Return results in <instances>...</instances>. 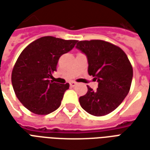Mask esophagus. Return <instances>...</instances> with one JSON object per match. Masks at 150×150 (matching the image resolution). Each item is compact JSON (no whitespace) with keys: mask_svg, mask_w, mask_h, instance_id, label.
Returning <instances> with one entry per match:
<instances>
[{"mask_svg":"<svg viewBox=\"0 0 150 150\" xmlns=\"http://www.w3.org/2000/svg\"><path fill=\"white\" fill-rule=\"evenodd\" d=\"M76 84H77V83H75V82L74 81H72L70 83V86H71V87H75Z\"/></svg>","mask_w":150,"mask_h":150,"instance_id":"obj_1","label":"esophagus"}]
</instances>
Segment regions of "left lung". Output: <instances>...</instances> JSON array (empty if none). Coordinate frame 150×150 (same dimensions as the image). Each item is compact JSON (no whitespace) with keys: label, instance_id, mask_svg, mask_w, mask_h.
<instances>
[{"label":"left lung","instance_id":"8db88e82","mask_svg":"<svg viewBox=\"0 0 150 150\" xmlns=\"http://www.w3.org/2000/svg\"><path fill=\"white\" fill-rule=\"evenodd\" d=\"M75 47L87 56L88 74L98 82L96 91L88 86V92L79 97V104L91 115L105 116L115 110L129 93L132 65L122 50L105 41H77Z\"/></svg>","mask_w":150,"mask_h":150}]
</instances>
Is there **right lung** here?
Returning <instances> with one entry per match:
<instances>
[{"instance_id": "obj_1", "label": "right lung", "mask_w": 150, "mask_h": 150, "mask_svg": "<svg viewBox=\"0 0 150 150\" xmlns=\"http://www.w3.org/2000/svg\"><path fill=\"white\" fill-rule=\"evenodd\" d=\"M76 40L46 36L28 45L18 57L12 71V84L18 99L38 115H47L61 104L69 83L50 79L56 71L60 56L71 50Z\"/></svg>"}]
</instances>
